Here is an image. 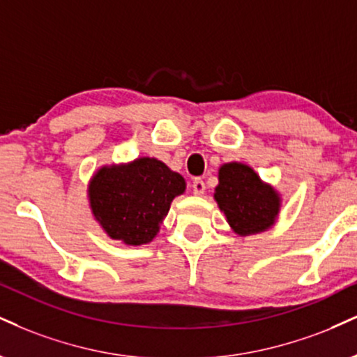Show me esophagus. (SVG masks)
Wrapping results in <instances>:
<instances>
[{
    "label": "esophagus",
    "mask_w": 357,
    "mask_h": 357,
    "mask_svg": "<svg viewBox=\"0 0 357 357\" xmlns=\"http://www.w3.org/2000/svg\"><path fill=\"white\" fill-rule=\"evenodd\" d=\"M204 191H206V184L203 179H195V181H192V192L197 196H203Z\"/></svg>",
    "instance_id": "obj_1"
}]
</instances>
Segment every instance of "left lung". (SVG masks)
Wrapping results in <instances>:
<instances>
[{"label":"left lung","mask_w":357,"mask_h":357,"mask_svg":"<svg viewBox=\"0 0 357 357\" xmlns=\"http://www.w3.org/2000/svg\"><path fill=\"white\" fill-rule=\"evenodd\" d=\"M218 181L214 201L236 234L246 238L276 225L282 206L281 192L263 181L251 166L225 162L218 171Z\"/></svg>","instance_id":"1"}]
</instances>
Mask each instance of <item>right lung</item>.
I'll return each mask as SVG.
<instances>
[{"label": "right lung", "mask_w": 357, "mask_h": 357, "mask_svg": "<svg viewBox=\"0 0 357 357\" xmlns=\"http://www.w3.org/2000/svg\"><path fill=\"white\" fill-rule=\"evenodd\" d=\"M184 191L181 174L156 158L143 156L101 166L86 195L102 233L126 246H141L156 238L171 203Z\"/></svg>", "instance_id": "add662e5"}]
</instances>
